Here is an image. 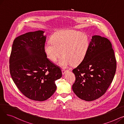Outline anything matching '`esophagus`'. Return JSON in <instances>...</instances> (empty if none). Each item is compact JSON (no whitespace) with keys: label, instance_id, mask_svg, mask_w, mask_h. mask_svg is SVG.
I'll return each instance as SVG.
<instances>
[{"label":"esophagus","instance_id":"1","mask_svg":"<svg viewBox=\"0 0 124 124\" xmlns=\"http://www.w3.org/2000/svg\"><path fill=\"white\" fill-rule=\"evenodd\" d=\"M67 72H68V70H64V69L62 70V72L63 74H65Z\"/></svg>","mask_w":124,"mask_h":124}]
</instances>
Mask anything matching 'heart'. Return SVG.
Returning <instances> with one entry per match:
<instances>
[{"label":"heart","instance_id":"1","mask_svg":"<svg viewBox=\"0 0 124 124\" xmlns=\"http://www.w3.org/2000/svg\"><path fill=\"white\" fill-rule=\"evenodd\" d=\"M90 45L88 36L74 30H62L56 32L51 38V42L44 45V51L49 59L56 61L63 68L71 64L81 63L85 58ZM62 53H61V51Z\"/></svg>","mask_w":124,"mask_h":124}]
</instances>
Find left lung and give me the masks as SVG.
I'll return each mask as SVG.
<instances>
[{
  "label": "left lung",
  "instance_id": "left-lung-1",
  "mask_svg": "<svg viewBox=\"0 0 124 124\" xmlns=\"http://www.w3.org/2000/svg\"><path fill=\"white\" fill-rule=\"evenodd\" d=\"M116 67L111 43L106 38L93 36L85 58L72 71L76 77L73 92L86 101L99 99L112 82Z\"/></svg>",
  "mask_w": 124,
  "mask_h": 124
}]
</instances>
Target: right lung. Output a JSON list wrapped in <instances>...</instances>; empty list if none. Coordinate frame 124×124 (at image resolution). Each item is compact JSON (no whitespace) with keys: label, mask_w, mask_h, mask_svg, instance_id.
<instances>
[{"label":"right lung","mask_w":124,"mask_h":124,"mask_svg":"<svg viewBox=\"0 0 124 124\" xmlns=\"http://www.w3.org/2000/svg\"><path fill=\"white\" fill-rule=\"evenodd\" d=\"M44 32H29L16 38L9 58L13 81L24 95L36 101L50 98L56 90L55 81L62 75L60 68L50 61L45 53Z\"/></svg>","instance_id":"right-lung-1"}]
</instances>
